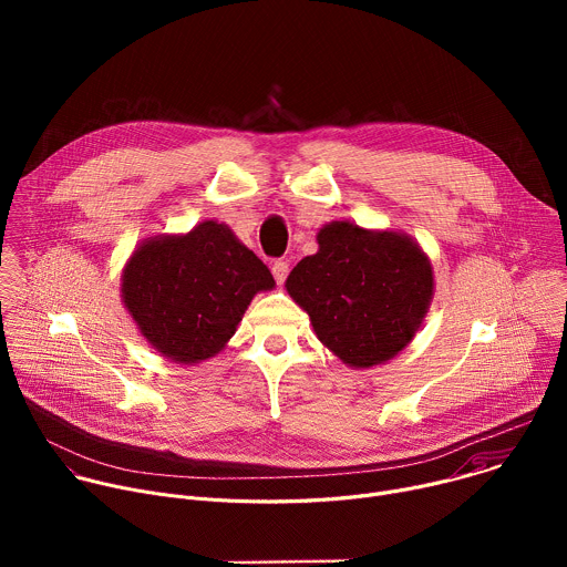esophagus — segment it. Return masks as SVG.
<instances>
[{
    "label": "esophagus",
    "mask_w": 567,
    "mask_h": 567,
    "mask_svg": "<svg viewBox=\"0 0 567 567\" xmlns=\"http://www.w3.org/2000/svg\"><path fill=\"white\" fill-rule=\"evenodd\" d=\"M271 274H274L276 282H278V285H282V282H285V278H287V274H289V265H287L285 260H276V262L271 265Z\"/></svg>",
    "instance_id": "esophagus-1"
}]
</instances>
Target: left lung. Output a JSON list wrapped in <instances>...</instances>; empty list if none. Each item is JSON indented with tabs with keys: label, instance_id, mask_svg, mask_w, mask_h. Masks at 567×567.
Wrapping results in <instances>:
<instances>
[{
	"label": "left lung",
	"instance_id": "8db88e82",
	"mask_svg": "<svg viewBox=\"0 0 567 567\" xmlns=\"http://www.w3.org/2000/svg\"><path fill=\"white\" fill-rule=\"evenodd\" d=\"M285 287L322 346L348 365L370 368L415 337L433 296V269L406 235L332 221L318 233V254L302 258Z\"/></svg>",
	"mask_w": 567,
	"mask_h": 567
}]
</instances>
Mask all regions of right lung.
Returning a JSON list of instances; mask_svg holds the SVG:
<instances>
[{"mask_svg":"<svg viewBox=\"0 0 567 567\" xmlns=\"http://www.w3.org/2000/svg\"><path fill=\"white\" fill-rule=\"evenodd\" d=\"M274 285L267 265L210 219L138 247L123 271V300L154 350L197 363L226 346L251 298Z\"/></svg>","mask_w":567,"mask_h":567,"instance_id":"1","label":"right lung"}]
</instances>
